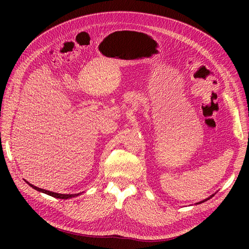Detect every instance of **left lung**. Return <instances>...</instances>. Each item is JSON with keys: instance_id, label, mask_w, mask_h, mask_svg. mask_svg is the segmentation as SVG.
Returning <instances> with one entry per match:
<instances>
[{"instance_id": "obj_1", "label": "left lung", "mask_w": 249, "mask_h": 249, "mask_svg": "<svg viewBox=\"0 0 249 249\" xmlns=\"http://www.w3.org/2000/svg\"><path fill=\"white\" fill-rule=\"evenodd\" d=\"M214 195L215 194H212V195H211V196H209L208 198H206V199H203V200H200V201H198V202H196V205H199V203H202V202H205V201H207V200H209L210 198H212L213 196H214Z\"/></svg>"}]
</instances>
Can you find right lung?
<instances>
[{"label": "right lung", "instance_id": "1", "mask_svg": "<svg viewBox=\"0 0 249 249\" xmlns=\"http://www.w3.org/2000/svg\"><path fill=\"white\" fill-rule=\"evenodd\" d=\"M26 183H27L29 186H31V187L33 188V189H35V190H37V191L42 192V193H46V194L50 195V196L56 197V198H60V199H69V198H71V197L79 196L80 194H82L81 192H80V193H76V194H61V193H56V192H52V191H48V190L41 189V188H38V187H36V186H34V185H32V184H30L29 182H27V180H26Z\"/></svg>", "mask_w": 249, "mask_h": 249}]
</instances>
